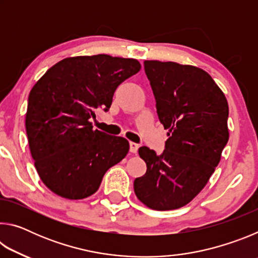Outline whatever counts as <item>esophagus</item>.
<instances>
[{
    "mask_svg": "<svg viewBox=\"0 0 258 258\" xmlns=\"http://www.w3.org/2000/svg\"><path fill=\"white\" fill-rule=\"evenodd\" d=\"M139 149V145L135 142H130V151L132 152V154H137V151Z\"/></svg>",
    "mask_w": 258,
    "mask_h": 258,
    "instance_id": "34e87169",
    "label": "esophagus"
}]
</instances>
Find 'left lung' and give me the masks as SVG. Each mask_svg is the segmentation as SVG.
I'll return each instance as SVG.
<instances>
[{"label": "left lung", "instance_id": "1", "mask_svg": "<svg viewBox=\"0 0 258 258\" xmlns=\"http://www.w3.org/2000/svg\"><path fill=\"white\" fill-rule=\"evenodd\" d=\"M145 72L158 118L169 132L163 154L139 149L147 172L134 180V192L149 208L171 211L189 204L220 163L229 140V106L203 69L146 60Z\"/></svg>", "mask_w": 258, "mask_h": 258}]
</instances>
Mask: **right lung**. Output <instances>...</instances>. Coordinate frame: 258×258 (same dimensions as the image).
<instances>
[{
    "instance_id": "add662e5",
    "label": "right lung",
    "mask_w": 258,
    "mask_h": 258,
    "mask_svg": "<svg viewBox=\"0 0 258 258\" xmlns=\"http://www.w3.org/2000/svg\"><path fill=\"white\" fill-rule=\"evenodd\" d=\"M140 68L135 59L74 56L52 66L34 85L26 132L38 175L55 195L90 197L108 169L127 155V140L93 130L90 120L98 109L109 110L117 87Z\"/></svg>"
}]
</instances>
